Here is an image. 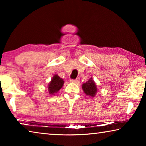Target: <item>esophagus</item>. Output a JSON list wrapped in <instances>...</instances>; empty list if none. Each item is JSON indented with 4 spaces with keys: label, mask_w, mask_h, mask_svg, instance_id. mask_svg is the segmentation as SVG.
I'll use <instances>...</instances> for the list:
<instances>
[{
    "label": "esophagus",
    "mask_w": 146,
    "mask_h": 146,
    "mask_svg": "<svg viewBox=\"0 0 146 146\" xmlns=\"http://www.w3.org/2000/svg\"><path fill=\"white\" fill-rule=\"evenodd\" d=\"M79 80H80V79L78 78H76V79H71L70 80V82H73V83H76V84H78L79 83Z\"/></svg>",
    "instance_id": "1"
}]
</instances>
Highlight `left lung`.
<instances>
[{
  "label": "left lung",
  "instance_id": "left-lung-1",
  "mask_svg": "<svg viewBox=\"0 0 146 146\" xmlns=\"http://www.w3.org/2000/svg\"><path fill=\"white\" fill-rule=\"evenodd\" d=\"M82 89L84 93L90 97H94L97 91V88L92 79H90L87 82L82 84Z\"/></svg>",
  "mask_w": 146,
  "mask_h": 146
}]
</instances>
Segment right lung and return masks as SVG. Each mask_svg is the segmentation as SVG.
<instances>
[{"instance_id":"right-lung-1","label":"right lung","mask_w":146,"mask_h":146,"mask_svg":"<svg viewBox=\"0 0 146 146\" xmlns=\"http://www.w3.org/2000/svg\"><path fill=\"white\" fill-rule=\"evenodd\" d=\"M64 81L57 75H55L51 79V81L48 85L49 93L51 95H54V93H57L62 87Z\"/></svg>"}]
</instances>
